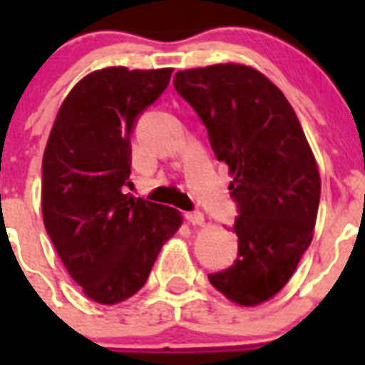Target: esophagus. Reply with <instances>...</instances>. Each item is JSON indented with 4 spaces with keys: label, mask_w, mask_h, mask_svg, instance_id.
<instances>
[{
    "label": "esophagus",
    "mask_w": 365,
    "mask_h": 365,
    "mask_svg": "<svg viewBox=\"0 0 365 365\" xmlns=\"http://www.w3.org/2000/svg\"><path fill=\"white\" fill-rule=\"evenodd\" d=\"M186 221H188L190 225H202V222H205V215H202L201 212H188V214H186Z\"/></svg>",
    "instance_id": "1"
}]
</instances>
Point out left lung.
<instances>
[{
  "label": "left lung",
  "mask_w": 365,
  "mask_h": 365,
  "mask_svg": "<svg viewBox=\"0 0 365 365\" xmlns=\"http://www.w3.org/2000/svg\"><path fill=\"white\" fill-rule=\"evenodd\" d=\"M173 86L205 122L240 208V257L208 279L230 302L256 307L287 285L312 241L322 190L314 153L282 89L254 67L185 69Z\"/></svg>",
  "instance_id": "1"
}]
</instances>
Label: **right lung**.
Masks as SVG:
<instances>
[{
	"instance_id": "right-lung-1",
	"label": "right lung",
	"mask_w": 365,
	"mask_h": 365,
	"mask_svg": "<svg viewBox=\"0 0 365 365\" xmlns=\"http://www.w3.org/2000/svg\"><path fill=\"white\" fill-rule=\"evenodd\" d=\"M173 69L104 67L83 76L54 118L41 163V214L58 256L89 299L115 305L146 283L182 225L172 206L124 193L131 131Z\"/></svg>"
}]
</instances>
